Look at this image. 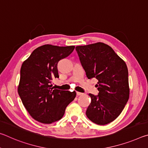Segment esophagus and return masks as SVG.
I'll return each instance as SVG.
<instances>
[{
  "instance_id": "esophagus-1",
  "label": "esophagus",
  "mask_w": 148,
  "mask_h": 148,
  "mask_svg": "<svg viewBox=\"0 0 148 148\" xmlns=\"http://www.w3.org/2000/svg\"><path fill=\"white\" fill-rule=\"evenodd\" d=\"M76 95H77V96H80V95H83V93H82V92H76Z\"/></svg>"
}]
</instances>
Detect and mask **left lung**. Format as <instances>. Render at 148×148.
<instances>
[{"label":"left lung","mask_w":148,"mask_h":148,"mask_svg":"<svg viewBox=\"0 0 148 148\" xmlns=\"http://www.w3.org/2000/svg\"><path fill=\"white\" fill-rule=\"evenodd\" d=\"M76 49L87 77L99 81V95L89 94L91 102L86 116L97 125L111 123L121 113L129 98L127 64L111 47L102 42L76 46Z\"/></svg>","instance_id":"8db88e82"}]
</instances>
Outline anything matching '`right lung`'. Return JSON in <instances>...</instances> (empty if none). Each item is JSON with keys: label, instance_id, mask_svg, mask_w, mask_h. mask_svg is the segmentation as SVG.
Instances as JSON below:
<instances>
[{"label": "right lung", "instance_id": "obj_1", "mask_svg": "<svg viewBox=\"0 0 148 148\" xmlns=\"http://www.w3.org/2000/svg\"><path fill=\"white\" fill-rule=\"evenodd\" d=\"M74 46L60 47L46 44L35 49L21 65L17 91L27 112L36 121L45 124L61 119L76 91L51 88L59 77L57 64L68 57Z\"/></svg>", "mask_w": 148, "mask_h": 148}]
</instances>
